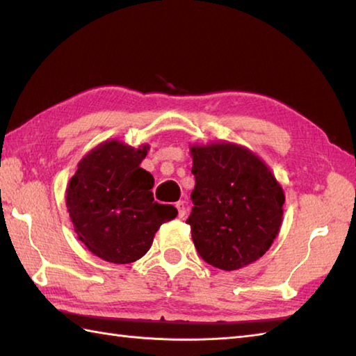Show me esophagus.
Masks as SVG:
<instances>
[{
	"label": "esophagus",
	"mask_w": 356,
	"mask_h": 356,
	"mask_svg": "<svg viewBox=\"0 0 356 356\" xmlns=\"http://www.w3.org/2000/svg\"><path fill=\"white\" fill-rule=\"evenodd\" d=\"M176 208H177L179 217H180V218L185 217V214H186V205H185V202H184V200H179V202L176 203Z\"/></svg>",
	"instance_id": "34e87169"
}]
</instances>
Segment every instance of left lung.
<instances>
[{
    "mask_svg": "<svg viewBox=\"0 0 356 356\" xmlns=\"http://www.w3.org/2000/svg\"><path fill=\"white\" fill-rule=\"evenodd\" d=\"M195 186L186 223L211 266L237 270L266 254L283 222L284 191L269 166L232 142L191 145Z\"/></svg>",
    "mask_w": 356,
    "mask_h": 356,
    "instance_id": "left-lung-1",
    "label": "left lung"
}]
</instances>
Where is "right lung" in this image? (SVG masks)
Here are the masks:
<instances>
[{
	"label": "right lung",
	"mask_w": 356,
	"mask_h": 356,
	"mask_svg": "<svg viewBox=\"0 0 356 356\" xmlns=\"http://www.w3.org/2000/svg\"><path fill=\"white\" fill-rule=\"evenodd\" d=\"M148 149V143L134 148L105 140L81 159L67 186L65 205L74 232L105 261L139 260L161 225L177 216L172 205L154 202V177L140 168Z\"/></svg>",
	"instance_id": "add662e5"
}]
</instances>
